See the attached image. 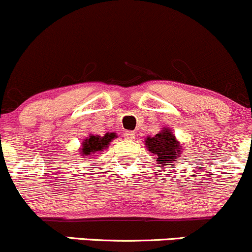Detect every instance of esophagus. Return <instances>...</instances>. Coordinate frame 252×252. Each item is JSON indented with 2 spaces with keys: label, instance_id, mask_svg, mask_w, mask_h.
I'll return each instance as SVG.
<instances>
[{
  "label": "esophagus",
  "instance_id": "1",
  "mask_svg": "<svg viewBox=\"0 0 252 252\" xmlns=\"http://www.w3.org/2000/svg\"><path fill=\"white\" fill-rule=\"evenodd\" d=\"M124 136H125V138L128 139V141H132V139H134V137H136V133L132 131H126L125 133H124Z\"/></svg>",
  "mask_w": 252,
  "mask_h": 252
}]
</instances>
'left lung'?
I'll list each match as a JSON object with an SVG mask.
<instances>
[{"instance_id": "8db88e82", "label": "left lung", "mask_w": 252, "mask_h": 252, "mask_svg": "<svg viewBox=\"0 0 252 252\" xmlns=\"http://www.w3.org/2000/svg\"><path fill=\"white\" fill-rule=\"evenodd\" d=\"M144 143L148 152L152 153L154 157L158 167L173 166L183 150L180 141L168 127H162L161 131L158 132L155 136H148L144 139Z\"/></svg>"}]
</instances>
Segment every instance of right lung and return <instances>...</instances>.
I'll use <instances>...</instances> for the list:
<instances>
[{
    "label": "right lung",
    "mask_w": 252,
    "mask_h": 252,
    "mask_svg": "<svg viewBox=\"0 0 252 252\" xmlns=\"http://www.w3.org/2000/svg\"><path fill=\"white\" fill-rule=\"evenodd\" d=\"M118 134L115 132H108L104 136H98V134H90L82 141V145L80 148V154L81 157H90V155L103 153L109 147L110 142L115 139Z\"/></svg>",
    "instance_id": "right-lung-1"
}]
</instances>
